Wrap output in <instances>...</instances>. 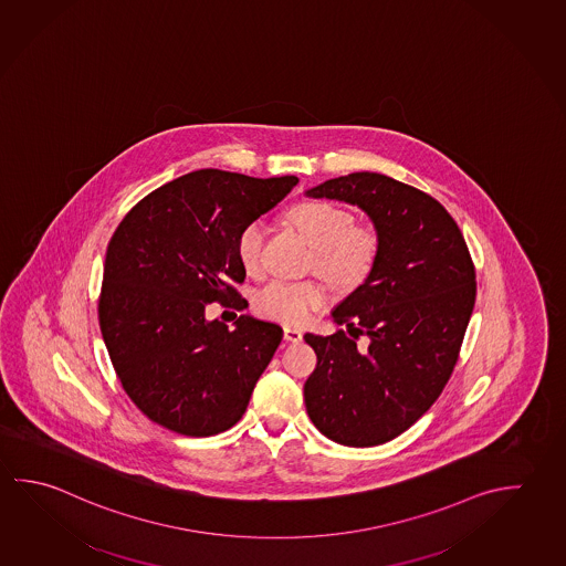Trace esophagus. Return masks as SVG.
Masks as SVG:
<instances>
[{
  "label": "esophagus",
  "instance_id": "1",
  "mask_svg": "<svg viewBox=\"0 0 566 566\" xmlns=\"http://www.w3.org/2000/svg\"><path fill=\"white\" fill-rule=\"evenodd\" d=\"M302 329H297V327L286 326L284 327V339L286 342H292V344H297V342H302Z\"/></svg>",
  "mask_w": 566,
  "mask_h": 566
}]
</instances>
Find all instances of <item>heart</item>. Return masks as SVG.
<instances>
[{
  "instance_id": "heart-1",
  "label": "heart",
  "mask_w": 566,
  "mask_h": 566,
  "mask_svg": "<svg viewBox=\"0 0 566 566\" xmlns=\"http://www.w3.org/2000/svg\"><path fill=\"white\" fill-rule=\"evenodd\" d=\"M287 219L312 247L310 269L332 280L336 286L354 290L361 286L376 269L381 239L369 224H356L349 210L326 202L307 200L292 207ZM269 229L262 220H252L240 230L237 252L240 264L250 274L264 266V247ZM329 300L327 287L317 280H270L254 296L260 316L287 326H300L324 307Z\"/></svg>"
}]
</instances>
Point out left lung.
Returning <instances> with one entry per match:
<instances>
[{
    "instance_id": "left-lung-1",
    "label": "left lung",
    "mask_w": 566,
    "mask_h": 566,
    "mask_svg": "<svg viewBox=\"0 0 566 566\" xmlns=\"http://www.w3.org/2000/svg\"><path fill=\"white\" fill-rule=\"evenodd\" d=\"M306 195L356 205L381 239L369 279L332 312L349 336H304L317 356L304 386L307 416L336 443L381 446L413 426L453 374L475 306V266L455 220L423 190L352 172Z\"/></svg>"
}]
</instances>
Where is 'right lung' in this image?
<instances>
[{"label":"right lung","instance_id":"obj_1","mask_svg":"<svg viewBox=\"0 0 566 566\" xmlns=\"http://www.w3.org/2000/svg\"><path fill=\"white\" fill-rule=\"evenodd\" d=\"M297 185L202 169L139 200L107 247L99 326L130 401L150 421L189 437L217 436L244 416L282 342V327L205 317L212 302L244 310L237 239Z\"/></svg>","mask_w":566,"mask_h":566}]
</instances>
